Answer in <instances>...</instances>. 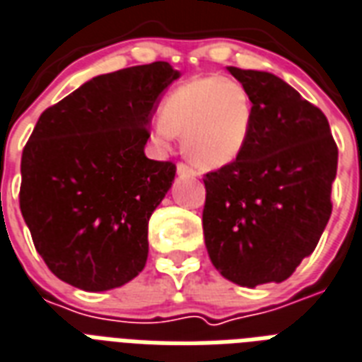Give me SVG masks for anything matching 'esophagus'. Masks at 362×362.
<instances>
[{"label":"esophagus","instance_id":"obj_1","mask_svg":"<svg viewBox=\"0 0 362 362\" xmlns=\"http://www.w3.org/2000/svg\"><path fill=\"white\" fill-rule=\"evenodd\" d=\"M176 173H178V176H189V178L197 176V173H195L192 167L184 165V163H178V165H176Z\"/></svg>","mask_w":362,"mask_h":362}]
</instances>
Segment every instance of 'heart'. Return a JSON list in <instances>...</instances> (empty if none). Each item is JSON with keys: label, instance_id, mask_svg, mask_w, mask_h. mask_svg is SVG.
Listing matches in <instances>:
<instances>
[{"label": "heart", "instance_id": "b5f03b06", "mask_svg": "<svg viewBox=\"0 0 362 362\" xmlns=\"http://www.w3.org/2000/svg\"><path fill=\"white\" fill-rule=\"evenodd\" d=\"M255 107L247 89L222 76H203L176 87L151 129L156 144L182 138L184 153L201 170H216L241 156Z\"/></svg>", "mask_w": 362, "mask_h": 362}]
</instances>
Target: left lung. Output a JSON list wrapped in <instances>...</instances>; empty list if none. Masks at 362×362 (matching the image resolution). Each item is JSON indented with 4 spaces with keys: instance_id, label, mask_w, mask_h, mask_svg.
Instances as JSON below:
<instances>
[{
    "instance_id": "obj_1",
    "label": "left lung",
    "mask_w": 362,
    "mask_h": 362,
    "mask_svg": "<svg viewBox=\"0 0 362 362\" xmlns=\"http://www.w3.org/2000/svg\"><path fill=\"white\" fill-rule=\"evenodd\" d=\"M228 71L255 117L241 156L205 176L203 233L220 275L255 288L288 279L315 250L332 212L338 148L325 114L281 77Z\"/></svg>"
}]
</instances>
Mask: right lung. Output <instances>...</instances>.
<instances>
[{"label": "right lung", "mask_w": 362, "mask_h": 362, "mask_svg": "<svg viewBox=\"0 0 362 362\" xmlns=\"http://www.w3.org/2000/svg\"><path fill=\"white\" fill-rule=\"evenodd\" d=\"M182 74L169 62L96 76L47 107L22 151L21 211L57 277L112 291L148 260V220L176 167L144 153L161 95Z\"/></svg>", "instance_id": "right-lung-1"}]
</instances>
